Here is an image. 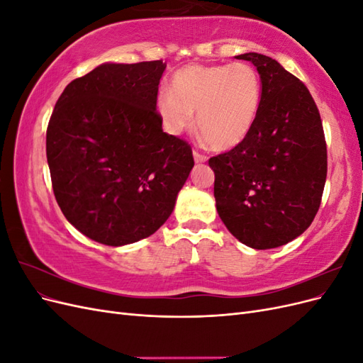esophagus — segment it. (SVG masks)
<instances>
[{
  "label": "esophagus",
  "mask_w": 363,
  "mask_h": 363,
  "mask_svg": "<svg viewBox=\"0 0 363 363\" xmlns=\"http://www.w3.org/2000/svg\"><path fill=\"white\" fill-rule=\"evenodd\" d=\"M194 160L196 163H203V162L207 160V157L204 155H201V152H199V151H194Z\"/></svg>",
  "instance_id": "esophagus-1"
}]
</instances>
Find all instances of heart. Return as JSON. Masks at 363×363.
Masks as SVG:
<instances>
[{
	"label": "heart",
	"instance_id": "heart-1",
	"mask_svg": "<svg viewBox=\"0 0 363 363\" xmlns=\"http://www.w3.org/2000/svg\"><path fill=\"white\" fill-rule=\"evenodd\" d=\"M262 98L257 71L245 62L188 65L174 72L169 89L157 94L164 130L180 135L195 123L213 148L242 142L255 125Z\"/></svg>",
	"mask_w": 363,
	"mask_h": 363
}]
</instances>
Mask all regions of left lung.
<instances>
[{
    "instance_id": "left-lung-1",
    "label": "left lung",
    "mask_w": 363,
    "mask_h": 363,
    "mask_svg": "<svg viewBox=\"0 0 363 363\" xmlns=\"http://www.w3.org/2000/svg\"><path fill=\"white\" fill-rule=\"evenodd\" d=\"M236 59L255 65L260 108L248 136L208 159L219 218L240 242L276 248L298 238L320 208L327 177L323 121L309 89L259 52Z\"/></svg>"
}]
</instances>
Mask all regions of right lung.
I'll return each instance as SVG.
<instances>
[{
    "mask_svg": "<svg viewBox=\"0 0 363 363\" xmlns=\"http://www.w3.org/2000/svg\"><path fill=\"white\" fill-rule=\"evenodd\" d=\"M167 63H103L72 80L47 128L54 196L95 242L151 236L174 211L194 167L188 142L164 133L156 111Z\"/></svg>",
    "mask_w": 363,
    "mask_h": 363,
    "instance_id": "obj_1",
    "label": "right lung"
}]
</instances>
